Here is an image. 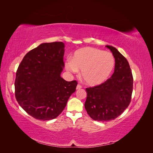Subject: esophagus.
<instances>
[{
  "mask_svg": "<svg viewBox=\"0 0 153 153\" xmlns=\"http://www.w3.org/2000/svg\"><path fill=\"white\" fill-rule=\"evenodd\" d=\"M82 87V86L80 84H78L76 86V89H80Z\"/></svg>",
  "mask_w": 153,
  "mask_h": 153,
  "instance_id": "esophagus-1",
  "label": "esophagus"
}]
</instances>
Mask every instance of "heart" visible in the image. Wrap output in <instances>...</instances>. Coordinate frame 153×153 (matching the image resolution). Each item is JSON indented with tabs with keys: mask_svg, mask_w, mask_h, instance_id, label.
<instances>
[{
	"mask_svg": "<svg viewBox=\"0 0 153 153\" xmlns=\"http://www.w3.org/2000/svg\"><path fill=\"white\" fill-rule=\"evenodd\" d=\"M115 66L112 53L96 48L85 47L76 50L66 62V68L72 73L80 69L82 79L89 85L104 82Z\"/></svg>",
	"mask_w": 153,
	"mask_h": 153,
	"instance_id": "1",
	"label": "heart"
}]
</instances>
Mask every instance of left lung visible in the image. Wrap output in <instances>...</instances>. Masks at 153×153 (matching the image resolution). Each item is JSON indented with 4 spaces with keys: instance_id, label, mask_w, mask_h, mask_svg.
I'll use <instances>...</instances> for the list:
<instances>
[{
    "instance_id": "8db88e82",
    "label": "left lung",
    "mask_w": 153,
    "mask_h": 153,
    "mask_svg": "<svg viewBox=\"0 0 153 153\" xmlns=\"http://www.w3.org/2000/svg\"><path fill=\"white\" fill-rule=\"evenodd\" d=\"M115 58L114 72L102 84L85 89V108L95 121H108L122 114L131 102L133 78L127 59L115 47L106 46Z\"/></svg>"
}]
</instances>
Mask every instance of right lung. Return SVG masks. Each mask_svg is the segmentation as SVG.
Listing matches in <instances>:
<instances>
[{"label":"right lung","instance_id":"add662e5","mask_svg":"<svg viewBox=\"0 0 153 153\" xmlns=\"http://www.w3.org/2000/svg\"><path fill=\"white\" fill-rule=\"evenodd\" d=\"M64 54L62 42L42 43L29 51L18 68L15 98L36 119L56 118L76 91L77 81L67 82L60 76L64 66Z\"/></svg>","mask_w":153,"mask_h":153}]
</instances>
